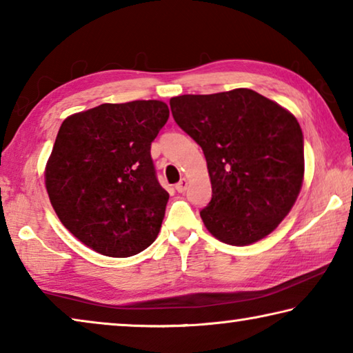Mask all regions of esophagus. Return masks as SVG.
<instances>
[{"mask_svg":"<svg viewBox=\"0 0 353 353\" xmlns=\"http://www.w3.org/2000/svg\"><path fill=\"white\" fill-rule=\"evenodd\" d=\"M187 187H188V181L185 177L181 179V182L176 183V190L179 191V193H183V191L187 190Z\"/></svg>","mask_w":353,"mask_h":353,"instance_id":"obj_1","label":"esophagus"}]
</instances>
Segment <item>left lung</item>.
Wrapping results in <instances>:
<instances>
[{
	"mask_svg": "<svg viewBox=\"0 0 353 353\" xmlns=\"http://www.w3.org/2000/svg\"><path fill=\"white\" fill-rule=\"evenodd\" d=\"M179 128L204 151L212 201L201 210L219 241L248 246L290 213L303 181V135L282 105L249 88L170 99Z\"/></svg>",
	"mask_w": 353,
	"mask_h": 353,
	"instance_id": "left-lung-1",
	"label": "left lung"
}]
</instances>
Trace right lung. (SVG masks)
Segmentation results:
<instances>
[{
  "label": "right lung",
  "mask_w": 353,
  "mask_h": 353,
  "mask_svg": "<svg viewBox=\"0 0 353 353\" xmlns=\"http://www.w3.org/2000/svg\"><path fill=\"white\" fill-rule=\"evenodd\" d=\"M168 117V105L149 99L101 104L62 123L45 185L59 219L85 246L124 259L157 238L170 194L151 143Z\"/></svg>",
  "instance_id": "right-lung-1"
}]
</instances>
